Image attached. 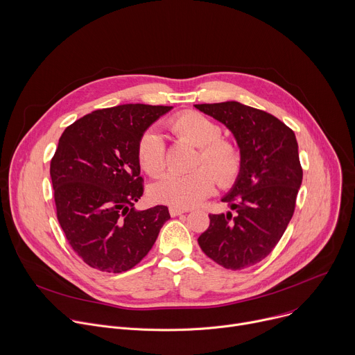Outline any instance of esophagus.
Returning a JSON list of instances; mask_svg holds the SVG:
<instances>
[{
  "label": "esophagus",
  "instance_id": "34e87169",
  "mask_svg": "<svg viewBox=\"0 0 355 355\" xmlns=\"http://www.w3.org/2000/svg\"><path fill=\"white\" fill-rule=\"evenodd\" d=\"M189 209H185V208H181V207H170V215L171 216H180L185 212H188Z\"/></svg>",
  "mask_w": 355,
  "mask_h": 355
}]
</instances>
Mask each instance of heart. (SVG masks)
Here are the masks:
<instances>
[{
	"label": "heart",
	"mask_w": 355,
	"mask_h": 355,
	"mask_svg": "<svg viewBox=\"0 0 355 355\" xmlns=\"http://www.w3.org/2000/svg\"><path fill=\"white\" fill-rule=\"evenodd\" d=\"M167 128L175 137L198 147L199 153L193 163L198 168L187 174H167L151 191L156 199L174 207L189 208L211 195L216 181L226 188L237 180L243 166L241 150L234 141L220 137L219 123L199 112L187 111L173 116ZM136 155L147 174L159 177L166 170V146L157 132L147 130L140 136Z\"/></svg>",
	"instance_id": "obj_1"
}]
</instances>
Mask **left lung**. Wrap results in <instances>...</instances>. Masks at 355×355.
Masks as SVG:
<instances>
[{"label":"left lung","mask_w":355,"mask_h":355,"mask_svg":"<svg viewBox=\"0 0 355 355\" xmlns=\"http://www.w3.org/2000/svg\"><path fill=\"white\" fill-rule=\"evenodd\" d=\"M195 108L222 122L243 156L241 171L222 199L233 212L211 214L198 243L219 266L243 270L270 254L293 215L303 177L297 141L274 115L236 101Z\"/></svg>","instance_id":"obj_1"}]
</instances>
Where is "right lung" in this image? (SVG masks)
I'll list each match as a JSON object with an SVG mask.
<instances>
[{
    "instance_id": "obj_1",
    "label": "right lung",
    "mask_w": 355,
    "mask_h": 355,
    "mask_svg": "<svg viewBox=\"0 0 355 355\" xmlns=\"http://www.w3.org/2000/svg\"><path fill=\"white\" fill-rule=\"evenodd\" d=\"M173 107L126 104L94 111L66 128L50 162L58 220L85 264L123 272L139 264L170 219L157 205L136 211L143 178L136 147Z\"/></svg>"
}]
</instances>
